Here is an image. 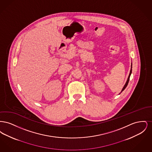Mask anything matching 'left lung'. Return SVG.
<instances>
[{
    "mask_svg": "<svg viewBox=\"0 0 152 152\" xmlns=\"http://www.w3.org/2000/svg\"><path fill=\"white\" fill-rule=\"evenodd\" d=\"M131 73H132V66H131V69H130L129 75V76H128V80H127V81H126V83H125V84L124 87V88H123V89H122V91H121V92H122L126 88V87H127V86H128V83H129V79H130V75H131Z\"/></svg>",
    "mask_w": 152,
    "mask_h": 152,
    "instance_id": "obj_1",
    "label": "left lung"
}]
</instances>
